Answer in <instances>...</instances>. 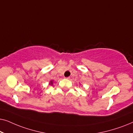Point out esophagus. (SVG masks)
<instances>
[{
    "label": "esophagus",
    "mask_w": 133,
    "mask_h": 133,
    "mask_svg": "<svg viewBox=\"0 0 133 133\" xmlns=\"http://www.w3.org/2000/svg\"><path fill=\"white\" fill-rule=\"evenodd\" d=\"M65 79H70V77H65Z\"/></svg>",
    "instance_id": "34e87169"
}]
</instances>
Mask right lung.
Segmentation results:
<instances>
[{"label": "right lung", "mask_w": 133, "mask_h": 133, "mask_svg": "<svg viewBox=\"0 0 133 133\" xmlns=\"http://www.w3.org/2000/svg\"><path fill=\"white\" fill-rule=\"evenodd\" d=\"M50 84H51V85L52 84V81H51V82H50Z\"/></svg>", "instance_id": "1"}]
</instances>
